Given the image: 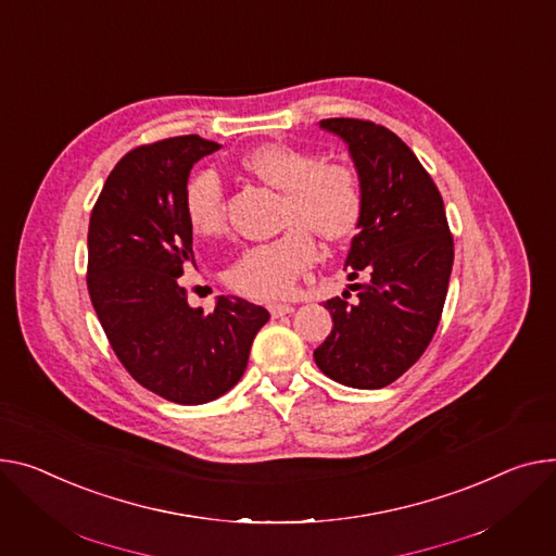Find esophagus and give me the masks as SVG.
<instances>
[{
    "instance_id": "1",
    "label": "esophagus",
    "mask_w": 556,
    "mask_h": 556,
    "mask_svg": "<svg viewBox=\"0 0 556 556\" xmlns=\"http://www.w3.org/2000/svg\"><path fill=\"white\" fill-rule=\"evenodd\" d=\"M268 311L277 319V317H283V315H290L294 311V306L292 304H273V306H268Z\"/></svg>"
}]
</instances>
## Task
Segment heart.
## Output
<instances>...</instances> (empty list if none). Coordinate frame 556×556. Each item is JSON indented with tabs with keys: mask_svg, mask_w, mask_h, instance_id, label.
I'll list each match as a JSON object with an SVG mask.
<instances>
[{
	"mask_svg": "<svg viewBox=\"0 0 556 556\" xmlns=\"http://www.w3.org/2000/svg\"><path fill=\"white\" fill-rule=\"evenodd\" d=\"M241 169L283 192L281 237L245 248L228 268V286L245 300L275 302L290 294L298 279L317 262L319 235L340 243L355 235L364 192L353 167L321 161L286 142H266L241 159ZM185 214L201 237L226 230V190L216 172L194 174L185 188Z\"/></svg>",
	"mask_w": 556,
	"mask_h": 556,
	"instance_id": "b5f03b06",
	"label": "heart"
}]
</instances>
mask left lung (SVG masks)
Instances as JSON below:
<instances>
[{
    "label": "left lung",
    "mask_w": 556,
    "mask_h": 556,
    "mask_svg": "<svg viewBox=\"0 0 556 556\" xmlns=\"http://www.w3.org/2000/svg\"><path fill=\"white\" fill-rule=\"evenodd\" d=\"M349 142L364 210L346 266L366 283L324 308L332 330L313 357L321 374L353 389H382L433 340L454 266V237L433 178L391 129L362 118H326Z\"/></svg>",
    "instance_id": "obj_1"
}]
</instances>
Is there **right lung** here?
Listing matches in <instances>:
<instances>
[{"instance_id":"obj_1","label":"right lung","mask_w":556,"mask_h":556,"mask_svg":"<svg viewBox=\"0 0 556 556\" xmlns=\"http://www.w3.org/2000/svg\"><path fill=\"white\" fill-rule=\"evenodd\" d=\"M218 147L197 134L136 147L106 176L89 218L87 288L104 336L140 387L176 404L228 393L270 319L239 298H218L207 315L190 308L178 279L197 266L185 188Z\"/></svg>"}]
</instances>
